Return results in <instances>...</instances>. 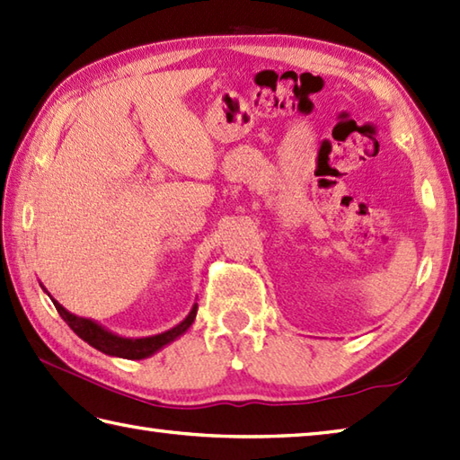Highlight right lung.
<instances>
[{
    "label": "right lung",
    "instance_id": "obj_1",
    "mask_svg": "<svg viewBox=\"0 0 460 460\" xmlns=\"http://www.w3.org/2000/svg\"><path fill=\"white\" fill-rule=\"evenodd\" d=\"M45 291V287H43ZM48 293V291H45ZM49 295V293H48ZM51 296V295H49ZM53 305H56L58 313L61 314V319L67 323L71 331L75 332L79 339H84L87 345H92L93 349L102 350V353L110 355V357H121V358H129V361H139V358H147L151 355H155L157 350L167 347L169 343H173L175 339L185 335L187 329L193 325V321L197 317V303H193L191 311H189L187 317L175 325L173 329L159 332V335H151V337H121L117 332H111L110 329H105L103 325H99L93 319H85V317H77V314L69 313L63 305H59L56 299L51 296Z\"/></svg>",
    "mask_w": 460,
    "mask_h": 460
}]
</instances>
